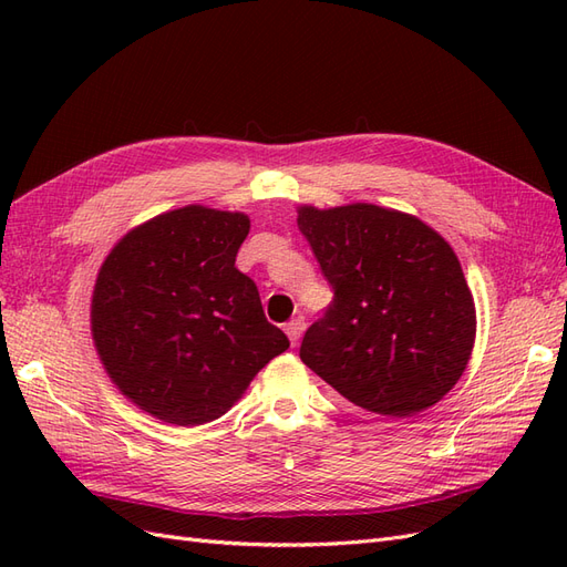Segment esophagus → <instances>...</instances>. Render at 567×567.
<instances>
[{
  "label": "esophagus",
  "instance_id": "esophagus-1",
  "mask_svg": "<svg viewBox=\"0 0 567 567\" xmlns=\"http://www.w3.org/2000/svg\"><path fill=\"white\" fill-rule=\"evenodd\" d=\"M302 331H305V319H293V321L286 323V333H288V338H290V342H293V346L300 340Z\"/></svg>",
  "mask_w": 567,
  "mask_h": 567
}]
</instances>
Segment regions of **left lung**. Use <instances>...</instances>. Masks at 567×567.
Returning a JSON list of instances; mask_svg holds the SVG:
<instances>
[{
    "label": "left lung",
    "mask_w": 567,
    "mask_h": 567,
    "mask_svg": "<svg viewBox=\"0 0 567 567\" xmlns=\"http://www.w3.org/2000/svg\"><path fill=\"white\" fill-rule=\"evenodd\" d=\"M333 302L307 329L300 359L375 416L437 404L468 367L475 302L456 252L414 215L373 203L300 205Z\"/></svg>",
    "instance_id": "left-lung-1"
}]
</instances>
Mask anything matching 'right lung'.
<instances>
[{"label": "right lung", "mask_w": 567, "mask_h": 567, "mask_svg": "<svg viewBox=\"0 0 567 567\" xmlns=\"http://www.w3.org/2000/svg\"><path fill=\"white\" fill-rule=\"evenodd\" d=\"M244 213L205 205L156 215L106 255L92 293V338L113 385L153 419L203 425L241 400L288 350L257 286L234 267Z\"/></svg>", "instance_id": "right-lung-1"}]
</instances>
